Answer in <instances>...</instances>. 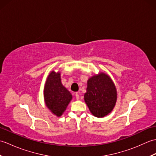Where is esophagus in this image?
I'll use <instances>...</instances> for the list:
<instances>
[{"instance_id":"1","label":"esophagus","mask_w":156,"mask_h":156,"mask_svg":"<svg viewBox=\"0 0 156 156\" xmlns=\"http://www.w3.org/2000/svg\"><path fill=\"white\" fill-rule=\"evenodd\" d=\"M75 96H76V100H78V99L80 98V97H79V94L78 93V92H76V93L75 94Z\"/></svg>"}]
</instances>
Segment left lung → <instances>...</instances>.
I'll return each instance as SVG.
<instances>
[{
    "mask_svg": "<svg viewBox=\"0 0 156 156\" xmlns=\"http://www.w3.org/2000/svg\"><path fill=\"white\" fill-rule=\"evenodd\" d=\"M117 98V89L110 76L101 72L88 79L84 101L95 117L102 118L110 113Z\"/></svg>",
    "mask_w": 156,
    "mask_h": 156,
    "instance_id": "1",
    "label": "left lung"
}]
</instances>
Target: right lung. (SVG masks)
I'll return each mask as SVG.
<instances>
[{
	"label": "right lung",
	"mask_w": 156,
	"mask_h": 156,
	"mask_svg": "<svg viewBox=\"0 0 156 156\" xmlns=\"http://www.w3.org/2000/svg\"><path fill=\"white\" fill-rule=\"evenodd\" d=\"M60 72L52 71L48 76L44 87L45 105L53 114L60 117L71 101L72 96L61 82Z\"/></svg>",
	"instance_id": "1"
}]
</instances>
